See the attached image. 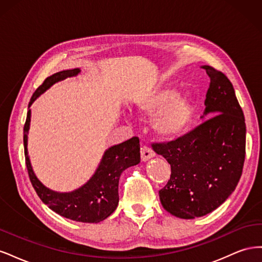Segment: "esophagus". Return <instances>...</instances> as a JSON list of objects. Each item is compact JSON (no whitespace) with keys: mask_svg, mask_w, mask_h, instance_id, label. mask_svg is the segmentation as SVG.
Listing matches in <instances>:
<instances>
[{"mask_svg":"<svg viewBox=\"0 0 262 262\" xmlns=\"http://www.w3.org/2000/svg\"><path fill=\"white\" fill-rule=\"evenodd\" d=\"M154 156H155L154 152L149 147H147V146H142L141 147V160H142V162H146V161L149 160V158H152Z\"/></svg>","mask_w":262,"mask_h":262,"instance_id":"obj_1","label":"esophagus"}]
</instances>
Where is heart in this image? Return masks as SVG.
I'll return each mask as SVG.
<instances>
[{"mask_svg":"<svg viewBox=\"0 0 262 262\" xmlns=\"http://www.w3.org/2000/svg\"><path fill=\"white\" fill-rule=\"evenodd\" d=\"M134 106L141 116L153 117L152 128L165 141L185 137L194 124L195 108L191 94H177L170 86H157L142 94Z\"/></svg>","mask_w":262,"mask_h":262,"instance_id":"heart-1","label":"heart"}]
</instances>
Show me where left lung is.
Instances as JSON below:
<instances>
[{"label": "left lung", "instance_id": "obj_1", "mask_svg": "<svg viewBox=\"0 0 262 262\" xmlns=\"http://www.w3.org/2000/svg\"><path fill=\"white\" fill-rule=\"evenodd\" d=\"M210 77L203 116L209 119L154 152L170 164L171 175L160 190L163 208L185 220L211 213L232 194L243 172L246 154L244 113L225 74L203 66Z\"/></svg>", "mask_w": 262, "mask_h": 262}]
</instances>
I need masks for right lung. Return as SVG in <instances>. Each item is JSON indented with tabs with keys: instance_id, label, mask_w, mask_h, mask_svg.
<instances>
[{
	"instance_id": "add662e5",
	"label": "right lung",
	"mask_w": 262,
	"mask_h": 262,
	"mask_svg": "<svg viewBox=\"0 0 262 262\" xmlns=\"http://www.w3.org/2000/svg\"><path fill=\"white\" fill-rule=\"evenodd\" d=\"M80 72V69H73L54 73L47 77L36 90L29 101L26 122L24 125V147L29 179L41 201L63 217L82 223H99L112 215L118 207V186L122 171L140 163L139 138L133 137L120 144L107 148L92 178L82 187L71 192H58L47 188L35 175L27 149L31 116L30 106L53 84L68 77L76 76Z\"/></svg>"
}]
</instances>
